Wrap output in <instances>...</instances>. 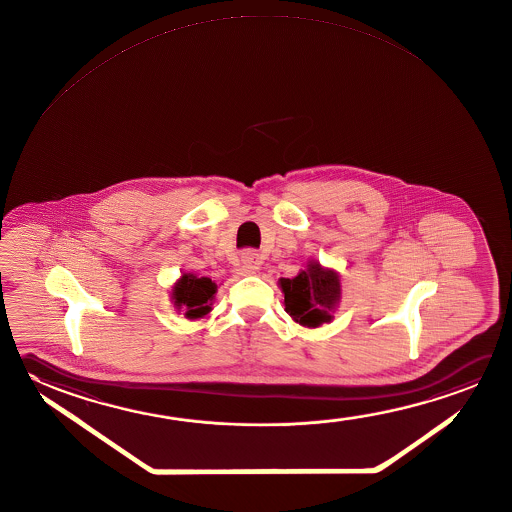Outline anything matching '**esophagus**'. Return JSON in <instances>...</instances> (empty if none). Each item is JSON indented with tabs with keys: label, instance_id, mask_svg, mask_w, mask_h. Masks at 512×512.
I'll return each mask as SVG.
<instances>
[{
	"label": "esophagus",
	"instance_id": "esophagus-1",
	"mask_svg": "<svg viewBox=\"0 0 512 512\" xmlns=\"http://www.w3.org/2000/svg\"><path fill=\"white\" fill-rule=\"evenodd\" d=\"M242 263L249 272H256L261 269V256L256 251H245L242 254Z\"/></svg>",
	"mask_w": 512,
	"mask_h": 512
}]
</instances>
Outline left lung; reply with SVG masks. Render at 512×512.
I'll return each instance as SVG.
<instances>
[{
  "label": "left lung",
  "mask_w": 512,
  "mask_h": 512,
  "mask_svg": "<svg viewBox=\"0 0 512 512\" xmlns=\"http://www.w3.org/2000/svg\"><path fill=\"white\" fill-rule=\"evenodd\" d=\"M278 285L285 294V312L305 328L330 323L343 294L339 272L317 260H308L296 278H281Z\"/></svg>",
  "instance_id": "left-lung-1"
}]
</instances>
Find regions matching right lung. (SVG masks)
Returning a JSON list of instances; mask_svg holds the SVG:
<instances>
[{"mask_svg": "<svg viewBox=\"0 0 512 512\" xmlns=\"http://www.w3.org/2000/svg\"><path fill=\"white\" fill-rule=\"evenodd\" d=\"M216 283L205 276L184 272L171 287V303L178 312H184L186 319H202L213 310Z\"/></svg>", "mask_w": 512, "mask_h": 512, "instance_id": "right-lung-1", "label": "right lung"}]
</instances>
